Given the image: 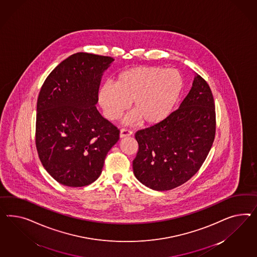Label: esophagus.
I'll return each mask as SVG.
<instances>
[{
	"label": "esophagus",
	"mask_w": 257,
	"mask_h": 257,
	"mask_svg": "<svg viewBox=\"0 0 257 257\" xmlns=\"http://www.w3.org/2000/svg\"><path fill=\"white\" fill-rule=\"evenodd\" d=\"M133 132L131 130H128V129H121L120 132H119V138L122 139L125 137H129V136H132Z\"/></svg>",
	"instance_id": "obj_1"
}]
</instances>
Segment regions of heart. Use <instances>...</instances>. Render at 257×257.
Here are the masks:
<instances>
[{
	"mask_svg": "<svg viewBox=\"0 0 257 257\" xmlns=\"http://www.w3.org/2000/svg\"><path fill=\"white\" fill-rule=\"evenodd\" d=\"M182 89L183 78L178 70L140 65L120 72L115 84H103L98 102L109 120L118 119L132 102L134 111L125 122L142 119L146 124H157L172 112Z\"/></svg>",
	"mask_w": 257,
	"mask_h": 257,
	"instance_id": "1",
	"label": "heart"
}]
</instances>
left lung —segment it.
Instances as JSON below:
<instances>
[{
	"instance_id": "8db88e82",
	"label": "left lung",
	"mask_w": 257,
	"mask_h": 257,
	"mask_svg": "<svg viewBox=\"0 0 257 257\" xmlns=\"http://www.w3.org/2000/svg\"><path fill=\"white\" fill-rule=\"evenodd\" d=\"M215 104L207 81L194 76L180 107L157 124L136 133V178L147 187L167 191L189 181L201 167L215 138Z\"/></svg>"
}]
</instances>
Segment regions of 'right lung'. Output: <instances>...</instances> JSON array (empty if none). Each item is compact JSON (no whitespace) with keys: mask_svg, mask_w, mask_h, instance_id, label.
I'll use <instances>...</instances> for the list:
<instances>
[{"mask_svg":"<svg viewBox=\"0 0 257 257\" xmlns=\"http://www.w3.org/2000/svg\"><path fill=\"white\" fill-rule=\"evenodd\" d=\"M107 56L78 52L46 78L37 100L35 144L43 167L59 183L82 187L96 181L119 130L95 104Z\"/></svg>","mask_w":257,"mask_h":257,"instance_id":"add662e5","label":"right lung"}]
</instances>
